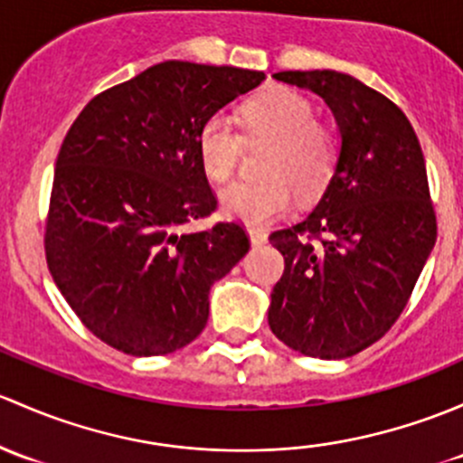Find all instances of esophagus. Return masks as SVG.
Returning <instances> with one entry per match:
<instances>
[{
    "mask_svg": "<svg viewBox=\"0 0 463 463\" xmlns=\"http://www.w3.org/2000/svg\"><path fill=\"white\" fill-rule=\"evenodd\" d=\"M247 233H250V241H251V245H254V247H260V245H265V242H267V232L260 230V227H250Z\"/></svg>",
    "mask_w": 463,
    "mask_h": 463,
    "instance_id": "esophagus-1",
    "label": "esophagus"
}]
</instances>
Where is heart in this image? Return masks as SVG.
Instances as JSON below:
<instances>
[{
  "label": "heart",
  "mask_w": 463,
  "mask_h": 463,
  "mask_svg": "<svg viewBox=\"0 0 463 463\" xmlns=\"http://www.w3.org/2000/svg\"><path fill=\"white\" fill-rule=\"evenodd\" d=\"M250 136L276 137L265 162L263 180H241L221 194L222 212L230 218L263 225L292 209L297 189L317 196L330 180L336 162V137L318 125L312 102L297 90L269 89L242 107ZM242 137L230 118H209L198 133V156L204 174L216 183L233 175Z\"/></svg>",
  "instance_id": "b5f03b06"
}]
</instances>
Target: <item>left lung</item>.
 Masks as SVG:
<instances>
[{
  "mask_svg": "<svg viewBox=\"0 0 463 463\" xmlns=\"http://www.w3.org/2000/svg\"><path fill=\"white\" fill-rule=\"evenodd\" d=\"M274 80L318 95L341 145L312 213L269 236L285 271L267 321L305 356L345 359L392 327L430 259L437 221L426 160L402 109L352 75L283 71Z\"/></svg>",
  "mask_w": 463,
  "mask_h": 463,
  "instance_id": "8db88e82",
  "label": "left lung"
}]
</instances>
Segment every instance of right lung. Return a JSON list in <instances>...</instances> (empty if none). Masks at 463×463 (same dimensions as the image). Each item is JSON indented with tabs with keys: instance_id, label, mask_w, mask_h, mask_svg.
Returning a JSON list of instances; mask_svg holds the SVG:
<instances>
[{
	"instance_id": "1",
	"label": "right lung",
	"mask_w": 463,
	"mask_h": 463,
	"mask_svg": "<svg viewBox=\"0 0 463 463\" xmlns=\"http://www.w3.org/2000/svg\"><path fill=\"white\" fill-rule=\"evenodd\" d=\"M260 71L160 61L95 95L55 162L46 260L80 321L116 350L158 356L204 330L209 289L250 251L236 222L183 232L216 209L198 133Z\"/></svg>"
}]
</instances>
